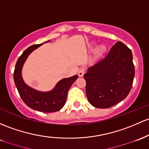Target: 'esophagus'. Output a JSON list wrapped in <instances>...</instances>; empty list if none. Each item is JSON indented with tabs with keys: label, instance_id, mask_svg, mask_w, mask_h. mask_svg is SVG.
Listing matches in <instances>:
<instances>
[{
	"label": "esophagus",
	"instance_id": "1",
	"mask_svg": "<svg viewBox=\"0 0 149 149\" xmlns=\"http://www.w3.org/2000/svg\"><path fill=\"white\" fill-rule=\"evenodd\" d=\"M84 73H85V68H80L79 71H78V74L80 77H82V76H83V74H84Z\"/></svg>",
	"mask_w": 149,
	"mask_h": 149
}]
</instances>
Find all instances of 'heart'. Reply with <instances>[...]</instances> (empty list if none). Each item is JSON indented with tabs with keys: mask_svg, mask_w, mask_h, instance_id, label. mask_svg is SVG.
Wrapping results in <instances>:
<instances>
[{
	"mask_svg": "<svg viewBox=\"0 0 149 149\" xmlns=\"http://www.w3.org/2000/svg\"><path fill=\"white\" fill-rule=\"evenodd\" d=\"M105 50H106V47H104V45H101L100 46L98 49H97V53H98L99 54H101L104 53V52H105Z\"/></svg>",
	"mask_w": 149,
	"mask_h": 149,
	"instance_id": "obj_1",
	"label": "heart"
}]
</instances>
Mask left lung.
I'll return each mask as SVG.
<instances>
[{"mask_svg":"<svg viewBox=\"0 0 149 149\" xmlns=\"http://www.w3.org/2000/svg\"><path fill=\"white\" fill-rule=\"evenodd\" d=\"M130 49L117 42L104 58L84 74L89 102L97 108H109L126 98L134 78Z\"/></svg>","mask_w":149,"mask_h":149,"instance_id":"obj_1","label":"left lung"}]
</instances>
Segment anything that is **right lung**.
I'll list each match as a JSON object with an SVG mask.
<instances>
[{
  "mask_svg": "<svg viewBox=\"0 0 149 149\" xmlns=\"http://www.w3.org/2000/svg\"><path fill=\"white\" fill-rule=\"evenodd\" d=\"M42 45L30 46L19 57L15 67L14 81L20 97L29 107L42 112H54L63 107L68 90L78 76L75 75L72 77L63 78L49 92H40L26 85L21 74L22 66L29 54Z\"/></svg>",
  "mask_w": 149,
  "mask_h": 149,
  "instance_id": "1",
  "label": "right lung"
}]
</instances>
